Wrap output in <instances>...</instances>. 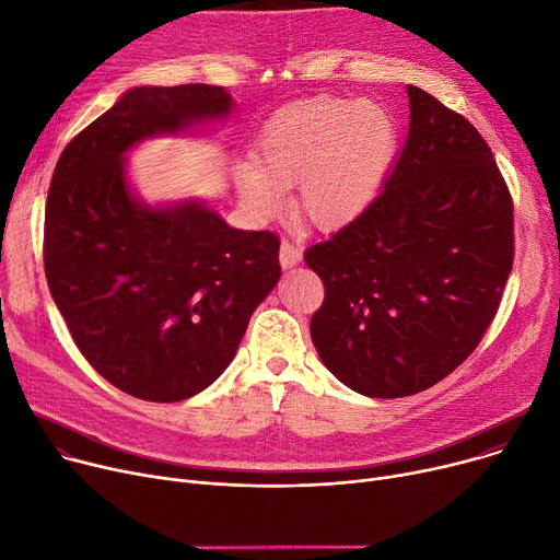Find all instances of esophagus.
I'll use <instances>...</instances> for the list:
<instances>
[{
    "label": "esophagus",
    "mask_w": 560,
    "mask_h": 560,
    "mask_svg": "<svg viewBox=\"0 0 560 560\" xmlns=\"http://www.w3.org/2000/svg\"><path fill=\"white\" fill-rule=\"evenodd\" d=\"M301 250L295 248L291 242H282L280 244V265H282V269H291V267H295L301 261Z\"/></svg>",
    "instance_id": "esophagus-1"
}]
</instances>
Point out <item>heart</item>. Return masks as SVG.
<instances>
[{"instance_id":"b5f03b06","label":"heart","mask_w":560,"mask_h":560,"mask_svg":"<svg viewBox=\"0 0 560 560\" xmlns=\"http://www.w3.org/2000/svg\"><path fill=\"white\" fill-rule=\"evenodd\" d=\"M398 149L393 115L373 102L318 94L280 108L255 142V164L235 170L242 201L261 219L282 208L316 230H337L364 212Z\"/></svg>"}]
</instances>
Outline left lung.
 Returning a JSON list of instances; mask_svg holds the SVG:
<instances>
[{
  "mask_svg": "<svg viewBox=\"0 0 560 560\" xmlns=\"http://www.w3.org/2000/svg\"><path fill=\"white\" fill-rule=\"evenodd\" d=\"M384 191L305 250L325 284L314 348L369 398H407L479 346L513 267V201L479 130L416 85Z\"/></svg>",
  "mask_w": 560,
  "mask_h": 560,
  "instance_id": "obj_1",
  "label": "left lung"
}]
</instances>
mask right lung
Masks as SVG:
<instances>
[{"label":"right lung","mask_w":560,"mask_h":560,"mask_svg":"<svg viewBox=\"0 0 560 560\" xmlns=\"http://www.w3.org/2000/svg\"><path fill=\"white\" fill-rule=\"evenodd\" d=\"M219 85H140L65 147L45 210V273L90 366L149 402H180L233 361L280 280V240L237 230L203 201L149 206L126 153L225 119Z\"/></svg>","instance_id":"1"}]
</instances>
